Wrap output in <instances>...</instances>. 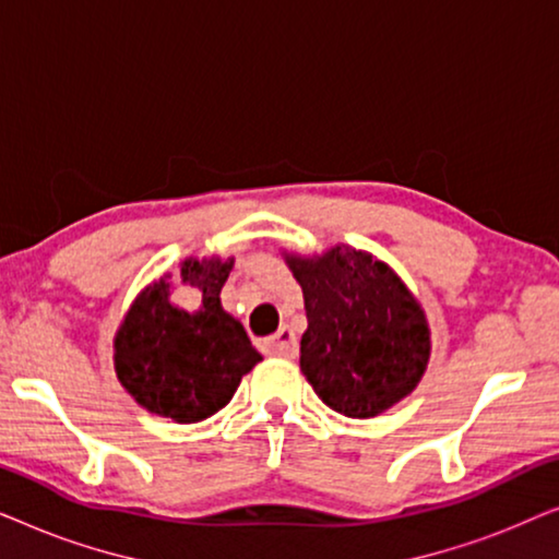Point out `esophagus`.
<instances>
[{
  "mask_svg": "<svg viewBox=\"0 0 559 559\" xmlns=\"http://www.w3.org/2000/svg\"><path fill=\"white\" fill-rule=\"evenodd\" d=\"M262 346H264L266 354L280 356V358H295L297 356V338H295V333L289 331V328H280V331L274 333L272 338H266Z\"/></svg>",
  "mask_w": 559,
  "mask_h": 559,
  "instance_id": "esophagus-1",
  "label": "esophagus"
}]
</instances>
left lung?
Wrapping results in <instances>:
<instances>
[{"instance_id":"obj_1","label":"left lung","mask_w":559,"mask_h":559,"mask_svg":"<svg viewBox=\"0 0 559 559\" xmlns=\"http://www.w3.org/2000/svg\"><path fill=\"white\" fill-rule=\"evenodd\" d=\"M300 282L308 331L300 371L338 415L377 417L415 392L430 364V325L400 274L348 243L282 251Z\"/></svg>"}]
</instances>
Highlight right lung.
I'll return each instance as SVG.
<instances>
[{"mask_svg":"<svg viewBox=\"0 0 559 559\" xmlns=\"http://www.w3.org/2000/svg\"><path fill=\"white\" fill-rule=\"evenodd\" d=\"M231 266L234 257H186L180 280L165 272L129 305L114 335V369L119 384L152 415L201 423L224 409L243 373L262 361L243 325L221 305ZM178 281L202 293L201 309L188 313L171 302Z\"/></svg>","mask_w":559,"mask_h":559,"instance_id":"right-lung-1","label":"right lung"}]
</instances>
